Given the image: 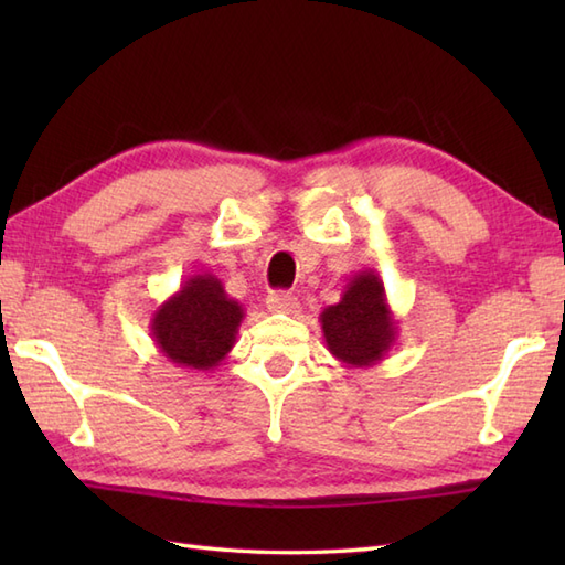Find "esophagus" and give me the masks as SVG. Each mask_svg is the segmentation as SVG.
<instances>
[{"instance_id":"34e87169","label":"esophagus","mask_w":565,"mask_h":565,"mask_svg":"<svg viewBox=\"0 0 565 565\" xmlns=\"http://www.w3.org/2000/svg\"><path fill=\"white\" fill-rule=\"evenodd\" d=\"M267 308H269V313L296 316L298 308H301V303H298V298H296L294 294L274 291V294H269V298H267Z\"/></svg>"}]
</instances>
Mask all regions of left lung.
Returning a JSON list of instances; mask_svg holds the SVG:
<instances>
[{"label":"left lung","instance_id":"1","mask_svg":"<svg viewBox=\"0 0 565 565\" xmlns=\"http://www.w3.org/2000/svg\"><path fill=\"white\" fill-rule=\"evenodd\" d=\"M320 328L330 354L347 369L383 362L398 340V320L386 301L379 271H356L347 281L340 303L320 313Z\"/></svg>","mask_w":565,"mask_h":565}]
</instances>
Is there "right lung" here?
Masks as SVG:
<instances>
[{
	"label": "right lung",
	"mask_w": 565,
	"mask_h": 565,
	"mask_svg": "<svg viewBox=\"0 0 565 565\" xmlns=\"http://www.w3.org/2000/svg\"><path fill=\"white\" fill-rule=\"evenodd\" d=\"M245 310L225 294L218 276L194 274L150 318L160 354L182 369L213 371L235 347Z\"/></svg>",
	"instance_id": "add662e5"
}]
</instances>
